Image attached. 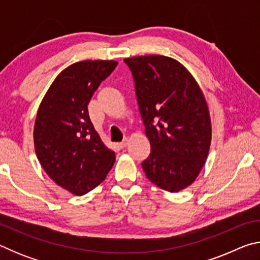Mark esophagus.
Listing matches in <instances>:
<instances>
[{
	"instance_id": "1",
	"label": "esophagus",
	"mask_w": 260,
	"mask_h": 260,
	"mask_svg": "<svg viewBox=\"0 0 260 260\" xmlns=\"http://www.w3.org/2000/svg\"><path fill=\"white\" fill-rule=\"evenodd\" d=\"M127 144H128V139H124L121 141V142L119 143V146H120V148H125Z\"/></svg>"
}]
</instances>
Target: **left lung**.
<instances>
[{
  "mask_svg": "<svg viewBox=\"0 0 260 260\" xmlns=\"http://www.w3.org/2000/svg\"><path fill=\"white\" fill-rule=\"evenodd\" d=\"M133 74L136 100L150 155L142 161L157 187L177 192L195 181L211 144L209 108L199 83L178 60L149 55L124 59Z\"/></svg>",
  "mask_w": 260,
  "mask_h": 260,
  "instance_id": "1",
  "label": "left lung"
}]
</instances>
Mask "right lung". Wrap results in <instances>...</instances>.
<instances>
[{
  "instance_id": "add662e5",
  "label": "right lung",
  "mask_w": 260,
  "mask_h": 260,
  "mask_svg": "<svg viewBox=\"0 0 260 260\" xmlns=\"http://www.w3.org/2000/svg\"><path fill=\"white\" fill-rule=\"evenodd\" d=\"M114 60H82L63 70L39 107L34 125L38 159L51 180L74 195H85L107 178L116 155L91 124L88 104Z\"/></svg>"
}]
</instances>
